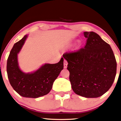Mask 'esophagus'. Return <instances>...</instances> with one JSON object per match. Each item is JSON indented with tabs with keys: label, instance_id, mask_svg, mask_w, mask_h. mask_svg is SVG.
<instances>
[{
	"label": "esophagus",
	"instance_id": "esophagus-1",
	"mask_svg": "<svg viewBox=\"0 0 121 121\" xmlns=\"http://www.w3.org/2000/svg\"><path fill=\"white\" fill-rule=\"evenodd\" d=\"M67 64H68V63H67V60H65V59H64V69L66 68L67 66Z\"/></svg>",
	"mask_w": 121,
	"mask_h": 121
}]
</instances>
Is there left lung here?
<instances>
[{
	"label": "left lung",
	"mask_w": 121,
	"mask_h": 121,
	"mask_svg": "<svg viewBox=\"0 0 121 121\" xmlns=\"http://www.w3.org/2000/svg\"><path fill=\"white\" fill-rule=\"evenodd\" d=\"M84 48L63 55L68 62L69 81L76 94L97 98L108 90L116 74V59L109 44L94 32H84Z\"/></svg>",
	"instance_id": "left-lung-1"
}]
</instances>
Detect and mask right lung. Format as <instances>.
I'll list each match as a JSON object with an SVG mask.
<instances>
[{
    "label": "right lung",
    "mask_w": 121,
    "mask_h": 121,
    "mask_svg": "<svg viewBox=\"0 0 121 121\" xmlns=\"http://www.w3.org/2000/svg\"><path fill=\"white\" fill-rule=\"evenodd\" d=\"M27 37L25 35L14 44L7 59V72L10 85L20 96L36 98L47 95L64 67V59L56 64H45L37 71L25 73L19 68L17 54Z\"/></svg>",
    "instance_id": "obj_1"
}]
</instances>
